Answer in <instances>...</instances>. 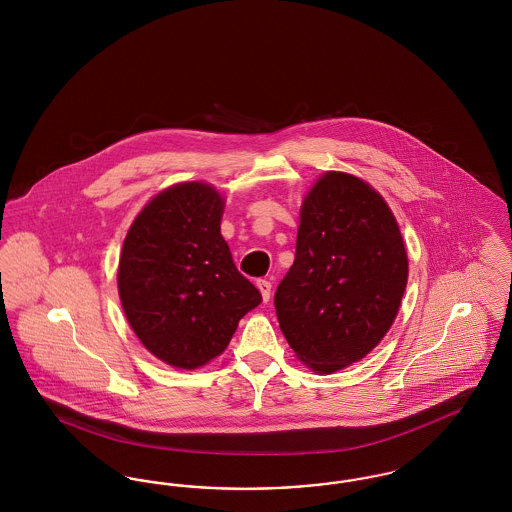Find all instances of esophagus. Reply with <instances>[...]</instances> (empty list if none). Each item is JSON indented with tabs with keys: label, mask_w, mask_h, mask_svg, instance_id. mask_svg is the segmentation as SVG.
I'll return each instance as SVG.
<instances>
[{
	"label": "esophagus",
	"mask_w": 512,
	"mask_h": 512,
	"mask_svg": "<svg viewBox=\"0 0 512 512\" xmlns=\"http://www.w3.org/2000/svg\"><path fill=\"white\" fill-rule=\"evenodd\" d=\"M257 288L261 290V295H263V299H265V303H267L268 299H270L272 284L268 282L267 278H259V280H257Z\"/></svg>",
	"instance_id": "1"
}]
</instances>
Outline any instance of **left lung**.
I'll list each match as a JSON object with an SVG mask.
<instances>
[{"mask_svg": "<svg viewBox=\"0 0 512 512\" xmlns=\"http://www.w3.org/2000/svg\"><path fill=\"white\" fill-rule=\"evenodd\" d=\"M407 274L382 195L351 174L326 172L305 197L295 259L274 293L280 330L317 372L353 365L390 330Z\"/></svg>", "mask_w": 512, "mask_h": 512, "instance_id": "left-lung-1", "label": "left lung"}]
</instances>
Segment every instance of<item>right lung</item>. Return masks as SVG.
I'll return each instance as SVG.
<instances>
[{"label":"right lung","instance_id":"obj_1","mask_svg":"<svg viewBox=\"0 0 512 512\" xmlns=\"http://www.w3.org/2000/svg\"><path fill=\"white\" fill-rule=\"evenodd\" d=\"M222 209L207 184L172 186L147 203L122 245L124 315L147 349L176 368L215 359L263 301L220 236Z\"/></svg>","mask_w":512,"mask_h":512}]
</instances>
